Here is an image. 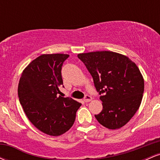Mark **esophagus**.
Listing matches in <instances>:
<instances>
[{
	"instance_id": "esophagus-1",
	"label": "esophagus",
	"mask_w": 160,
	"mask_h": 160,
	"mask_svg": "<svg viewBox=\"0 0 160 160\" xmlns=\"http://www.w3.org/2000/svg\"><path fill=\"white\" fill-rule=\"evenodd\" d=\"M92 97L90 96V95H85V97H84V102H90V101H92Z\"/></svg>"
}]
</instances>
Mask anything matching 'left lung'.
Returning a JSON list of instances; mask_svg holds the SVG:
<instances>
[{
  "instance_id": "obj_1",
  "label": "left lung",
  "mask_w": 160,
  "mask_h": 160,
  "mask_svg": "<svg viewBox=\"0 0 160 160\" xmlns=\"http://www.w3.org/2000/svg\"><path fill=\"white\" fill-rule=\"evenodd\" d=\"M78 57L93 78L103 109L95 115L110 129L125 126L138 110L144 82L140 70L127 56L111 51L80 53Z\"/></svg>"
}]
</instances>
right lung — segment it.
<instances>
[{
  "label": "right lung",
  "instance_id": "add662e5",
  "mask_svg": "<svg viewBox=\"0 0 160 160\" xmlns=\"http://www.w3.org/2000/svg\"><path fill=\"white\" fill-rule=\"evenodd\" d=\"M68 57L58 53L41 55L25 68L18 86L20 104L28 120L52 136L68 131L81 106L69 97L58 96L63 85L62 67Z\"/></svg>",
  "mask_w": 160,
  "mask_h": 160
}]
</instances>
